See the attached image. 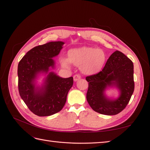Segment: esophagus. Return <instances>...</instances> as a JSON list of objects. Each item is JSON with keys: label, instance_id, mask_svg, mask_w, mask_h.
Returning a JSON list of instances; mask_svg holds the SVG:
<instances>
[{"label": "esophagus", "instance_id": "34e87169", "mask_svg": "<svg viewBox=\"0 0 150 150\" xmlns=\"http://www.w3.org/2000/svg\"><path fill=\"white\" fill-rule=\"evenodd\" d=\"M81 75H80V74H75V75L74 76V77H73L74 81H77L79 80V79H81Z\"/></svg>", "mask_w": 150, "mask_h": 150}]
</instances>
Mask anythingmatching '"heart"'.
Returning a JSON list of instances; mask_svg holds the SVG:
<instances>
[{
  "label": "heart",
  "instance_id": "heart-1",
  "mask_svg": "<svg viewBox=\"0 0 150 150\" xmlns=\"http://www.w3.org/2000/svg\"><path fill=\"white\" fill-rule=\"evenodd\" d=\"M106 61V55L101 49L90 47H82L71 49L68 52V59L62 58V66L69 67L70 63L81 66V71L88 75L97 74L101 70Z\"/></svg>",
  "mask_w": 150,
  "mask_h": 150
}]
</instances>
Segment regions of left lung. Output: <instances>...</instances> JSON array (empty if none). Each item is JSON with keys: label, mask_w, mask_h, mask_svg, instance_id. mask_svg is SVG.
Instances as JSON below:
<instances>
[{"label": "left lung", "mask_w": 150, "mask_h": 150, "mask_svg": "<svg viewBox=\"0 0 150 150\" xmlns=\"http://www.w3.org/2000/svg\"><path fill=\"white\" fill-rule=\"evenodd\" d=\"M133 63L123 53L116 51L109 57L102 71L86 78L89 83L86 99L93 110L106 115H115L128 104L134 91ZM115 84L120 90V96L110 100L103 94L108 85Z\"/></svg>", "instance_id": "left-lung-1"}]
</instances>
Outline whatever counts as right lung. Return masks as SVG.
<instances>
[{
  "label": "right lung",
  "mask_w": 150,
  "mask_h": 150,
  "mask_svg": "<svg viewBox=\"0 0 150 150\" xmlns=\"http://www.w3.org/2000/svg\"><path fill=\"white\" fill-rule=\"evenodd\" d=\"M64 43L50 42L34 47L26 53L18 64V88L21 98L34 114L47 116L59 112L66 102L68 92L73 85V78H62L49 72L45 86L35 88L34 80L39 72H47L54 67L52 57L58 55Z\"/></svg>",
  "instance_id": "1"
}]
</instances>
